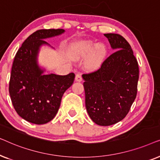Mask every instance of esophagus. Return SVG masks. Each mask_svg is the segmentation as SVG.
<instances>
[{
	"label": "esophagus",
	"mask_w": 160,
	"mask_h": 160,
	"mask_svg": "<svg viewBox=\"0 0 160 160\" xmlns=\"http://www.w3.org/2000/svg\"><path fill=\"white\" fill-rule=\"evenodd\" d=\"M75 80L76 82H81L82 81V76L81 74H76V77H75Z\"/></svg>",
	"instance_id": "34e87169"
}]
</instances>
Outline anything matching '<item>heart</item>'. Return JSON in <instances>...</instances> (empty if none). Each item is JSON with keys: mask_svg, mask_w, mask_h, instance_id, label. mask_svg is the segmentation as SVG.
Wrapping results in <instances>:
<instances>
[{"mask_svg": "<svg viewBox=\"0 0 160 160\" xmlns=\"http://www.w3.org/2000/svg\"><path fill=\"white\" fill-rule=\"evenodd\" d=\"M92 52L87 61L86 67L89 70H95L99 68L106 58L107 49L103 44H95L92 42L83 43L82 56H87Z\"/></svg>", "mask_w": 160, "mask_h": 160, "instance_id": "heart-1", "label": "heart"}]
</instances>
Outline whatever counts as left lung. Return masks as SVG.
<instances>
[{
	"label": "left lung",
	"mask_w": 160,
	"mask_h": 160,
	"mask_svg": "<svg viewBox=\"0 0 160 160\" xmlns=\"http://www.w3.org/2000/svg\"><path fill=\"white\" fill-rule=\"evenodd\" d=\"M117 50L92 73L83 74L87 113L100 126L114 124L124 119L137 95L139 68L130 45L116 33H106Z\"/></svg>",
	"instance_id": "8db88e82"
}]
</instances>
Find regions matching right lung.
I'll use <instances>...</instances> for the list:
<instances>
[{
  "instance_id": "obj_1",
  "label": "right lung",
  "mask_w": 160,
  "mask_h": 160,
  "mask_svg": "<svg viewBox=\"0 0 160 160\" xmlns=\"http://www.w3.org/2000/svg\"><path fill=\"white\" fill-rule=\"evenodd\" d=\"M65 32L63 29L39 30L30 35L17 51L13 62L9 94L19 116L36 124L53 119L60 108L63 94L73 84L75 74H44L39 66L38 55L44 41Z\"/></svg>"
}]
</instances>
